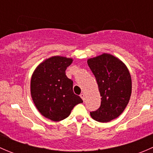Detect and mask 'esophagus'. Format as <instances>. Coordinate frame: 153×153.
<instances>
[{
	"label": "esophagus",
	"instance_id": "1",
	"mask_svg": "<svg viewBox=\"0 0 153 153\" xmlns=\"http://www.w3.org/2000/svg\"><path fill=\"white\" fill-rule=\"evenodd\" d=\"M80 96H81V98H82V100H83V101H85V100H86V97H85V94H84V93H81V95H80Z\"/></svg>",
	"mask_w": 153,
	"mask_h": 153
}]
</instances>
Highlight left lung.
I'll use <instances>...</instances> for the list:
<instances>
[{"mask_svg":"<svg viewBox=\"0 0 153 153\" xmlns=\"http://www.w3.org/2000/svg\"><path fill=\"white\" fill-rule=\"evenodd\" d=\"M87 64L96 78L101 106L90 115L99 122H109L118 118L128 104L132 93V81L124 63L109 54L90 58Z\"/></svg>","mask_w":153,"mask_h":153,"instance_id":"8db88e82","label":"left lung"}]
</instances>
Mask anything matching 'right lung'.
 Masks as SVG:
<instances>
[{
    "instance_id": "1",
    "label": "right lung",
    "mask_w": 153,
    "mask_h": 153,
    "mask_svg": "<svg viewBox=\"0 0 153 153\" xmlns=\"http://www.w3.org/2000/svg\"><path fill=\"white\" fill-rule=\"evenodd\" d=\"M72 58L53 56L41 63L31 79V95L41 114L53 121L67 118L74 106L83 102L73 92V81L66 75Z\"/></svg>"
}]
</instances>
